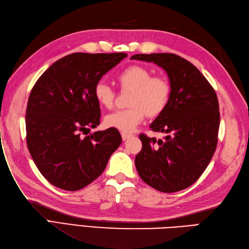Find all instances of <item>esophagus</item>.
Here are the masks:
<instances>
[{
    "mask_svg": "<svg viewBox=\"0 0 249 249\" xmlns=\"http://www.w3.org/2000/svg\"><path fill=\"white\" fill-rule=\"evenodd\" d=\"M121 135H122V140H123V141H126V140H128V139L131 138V136H132V134L126 133V132H122Z\"/></svg>",
    "mask_w": 249,
    "mask_h": 249,
    "instance_id": "1",
    "label": "esophagus"
}]
</instances>
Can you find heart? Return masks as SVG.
<instances>
[{"mask_svg": "<svg viewBox=\"0 0 249 249\" xmlns=\"http://www.w3.org/2000/svg\"><path fill=\"white\" fill-rule=\"evenodd\" d=\"M118 81L124 89H130L128 107L114 111L104 118V124L123 132H131L146 115L154 118L163 113L171 98V85L163 76H151V72L142 66L132 65L120 72ZM94 97L99 106L110 108L115 100V92L104 82L94 87Z\"/></svg>", "mask_w": 249, "mask_h": 249, "instance_id": "heart-1", "label": "heart"}]
</instances>
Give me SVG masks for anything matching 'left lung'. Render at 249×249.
Instances as JSON below:
<instances>
[{"label": "left lung", "mask_w": 249, "mask_h": 249, "mask_svg": "<svg viewBox=\"0 0 249 249\" xmlns=\"http://www.w3.org/2000/svg\"><path fill=\"white\" fill-rule=\"evenodd\" d=\"M132 60L153 62L167 74L171 98L150 128L164 140L141 134L142 148L135 156L142 180L162 192L192 185L209 164L217 146L219 106L206 77L190 62L174 53H140Z\"/></svg>", "instance_id": "left-lung-1"}]
</instances>
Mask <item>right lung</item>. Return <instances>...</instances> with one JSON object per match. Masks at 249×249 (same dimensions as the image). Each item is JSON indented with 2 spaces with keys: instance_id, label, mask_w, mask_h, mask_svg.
I'll return each mask as SVG.
<instances>
[{
  "instance_id": "right-lung-1",
  "label": "right lung",
  "mask_w": 249,
  "mask_h": 249,
  "mask_svg": "<svg viewBox=\"0 0 249 249\" xmlns=\"http://www.w3.org/2000/svg\"><path fill=\"white\" fill-rule=\"evenodd\" d=\"M126 57L125 53L68 54L47 68L32 89L27 143L38 170L53 185L68 191L89 185L121 145L115 128L86 134L100 124L95 85Z\"/></svg>"
}]
</instances>
